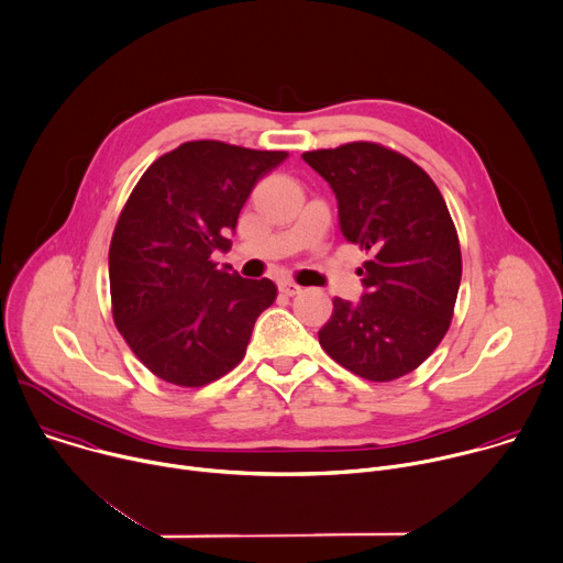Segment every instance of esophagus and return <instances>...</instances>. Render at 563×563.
<instances>
[{"mask_svg": "<svg viewBox=\"0 0 563 563\" xmlns=\"http://www.w3.org/2000/svg\"><path fill=\"white\" fill-rule=\"evenodd\" d=\"M278 289H280V294H285V296H296V294H300V287H298L296 283H291V280H283V283L278 285Z\"/></svg>", "mask_w": 563, "mask_h": 563, "instance_id": "esophagus-1", "label": "esophagus"}]
</instances>
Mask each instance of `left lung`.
<instances>
[{"label": "left lung", "mask_w": 563, "mask_h": 563, "mask_svg": "<svg viewBox=\"0 0 563 563\" xmlns=\"http://www.w3.org/2000/svg\"><path fill=\"white\" fill-rule=\"evenodd\" d=\"M302 158L331 185L344 239L368 254L362 300L333 298L320 346L364 380H398L451 327L462 252L449 208L433 178L387 145L353 141Z\"/></svg>", "instance_id": "1"}]
</instances>
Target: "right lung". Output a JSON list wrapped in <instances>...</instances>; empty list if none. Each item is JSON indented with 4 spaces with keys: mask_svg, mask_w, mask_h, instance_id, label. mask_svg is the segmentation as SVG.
Segmentation results:
<instances>
[{
    "mask_svg": "<svg viewBox=\"0 0 563 563\" xmlns=\"http://www.w3.org/2000/svg\"><path fill=\"white\" fill-rule=\"evenodd\" d=\"M285 158L280 150L187 141L134 185L108 254L112 318L156 378L199 389L245 357L278 289L219 269L212 254L230 247L225 232L254 185Z\"/></svg>",
    "mask_w": 563,
    "mask_h": 563,
    "instance_id": "add662e5",
    "label": "right lung"
}]
</instances>
